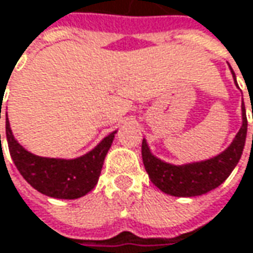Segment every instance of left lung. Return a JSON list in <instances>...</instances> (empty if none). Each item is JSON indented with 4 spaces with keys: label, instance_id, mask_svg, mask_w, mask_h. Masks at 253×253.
Wrapping results in <instances>:
<instances>
[{
    "label": "left lung",
    "instance_id": "left-lung-1",
    "mask_svg": "<svg viewBox=\"0 0 253 253\" xmlns=\"http://www.w3.org/2000/svg\"><path fill=\"white\" fill-rule=\"evenodd\" d=\"M247 130V112H245V105L242 103V126L234 138L232 144L224 153L218 154L214 159L205 160L201 163L172 166L154 157L148 150L146 140H143L141 143L143 164L146 167L148 177L151 178V182L163 192L174 197L203 195L221 185L235 169L244 151Z\"/></svg>",
    "mask_w": 253,
    "mask_h": 253
}]
</instances>
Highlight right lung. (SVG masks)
Returning <instances> with one entry per match:
<instances>
[{"mask_svg":"<svg viewBox=\"0 0 253 253\" xmlns=\"http://www.w3.org/2000/svg\"><path fill=\"white\" fill-rule=\"evenodd\" d=\"M5 131L11 159L21 175L37 191L61 200H75L93 190L116 133H110L92 151L79 159L61 160L34 156L18 144L12 136L8 117L5 119Z\"/></svg>","mask_w":253,"mask_h":253,"instance_id":"obj_1","label":"right lung"}]
</instances>
